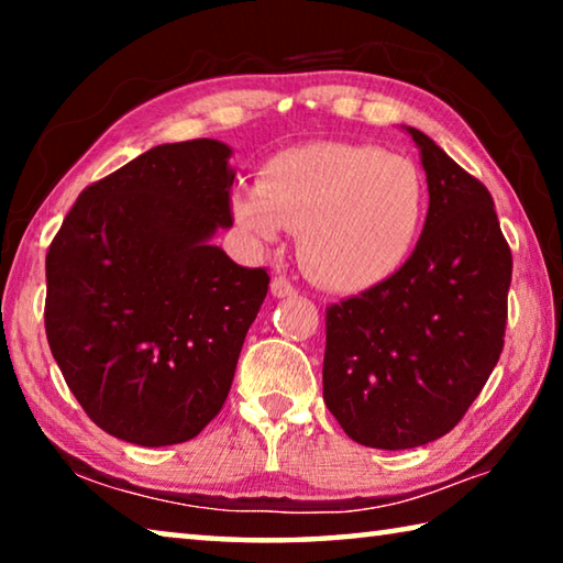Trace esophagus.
I'll return each mask as SVG.
<instances>
[{
  "mask_svg": "<svg viewBox=\"0 0 563 563\" xmlns=\"http://www.w3.org/2000/svg\"><path fill=\"white\" fill-rule=\"evenodd\" d=\"M271 292L275 295V298H290V295H295L298 290H295V285L283 278V275H275L273 283H271Z\"/></svg>",
  "mask_w": 563,
  "mask_h": 563,
  "instance_id": "obj_1",
  "label": "esophagus"
}]
</instances>
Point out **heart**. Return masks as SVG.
<instances>
[{
	"label": "heart",
	"instance_id": "1",
	"mask_svg": "<svg viewBox=\"0 0 563 563\" xmlns=\"http://www.w3.org/2000/svg\"><path fill=\"white\" fill-rule=\"evenodd\" d=\"M231 206L258 241L298 231L302 268L330 290L360 292L395 275L412 251L424 180L405 156L318 141L275 156L261 186H241Z\"/></svg>",
	"mask_w": 563,
	"mask_h": 563
}]
</instances>
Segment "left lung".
I'll return each instance as SVG.
<instances>
[{
	"mask_svg": "<svg viewBox=\"0 0 563 563\" xmlns=\"http://www.w3.org/2000/svg\"><path fill=\"white\" fill-rule=\"evenodd\" d=\"M430 190L402 268L325 316L322 397L342 430L409 450L454 430L487 385L507 330L511 251L482 180L407 126Z\"/></svg>",
	"mask_w": 563,
	"mask_h": 563,
	"instance_id": "1",
	"label": "left lung"
}]
</instances>
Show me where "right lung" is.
I'll return each instance as SVG.
<instances>
[{
  "instance_id": "obj_1",
  "label": "right lung",
  "mask_w": 563,
  "mask_h": 563,
  "mask_svg": "<svg viewBox=\"0 0 563 563\" xmlns=\"http://www.w3.org/2000/svg\"><path fill=\"white\" fill-rule=\"evenodd\" d=\"M231 154L213 139L154 146L84 188L46 253L52 355L123 442H188L221 412L268 295L265 268L211 243L233 225Z\"/></svg>"
}]
</instances>
